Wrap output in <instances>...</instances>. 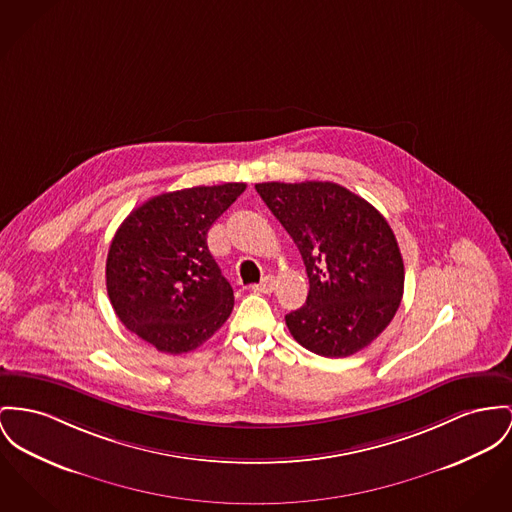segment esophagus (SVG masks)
I'll return each instance as SVG.
<instances>
[{
  "label": "esophagus",
  "mask_w": 512,
  "mask_h": 512,
  "mask_svg": "<svg viewBox=\"0 0 512 512\" xmlns=\"http://www.w3.org/2000/svg\"><path fill=\"white\" fill-rule=\"evenodd\" d=\"M273 287H275V279H273V275H266L258 285H252V291L254 293H272Z\"/></svg>",
  "instance_id": "obj_1"
}]
</instances>
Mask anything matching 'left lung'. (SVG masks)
I'll return each instance as SVG.
<instances>
[{
    "label": "left lung",
    "instance_id": "8db88e82",
    "mask_svg": "<svg viewBox=\"0 0 512 512\" xmlns=\"http://www.w3.org/2000/svg\"><path fill=\"white\" fill-rule=\"evenodd\" d=\"M256 192L307 268V303L285 316L291 336L332 359L367 347L404 295V260L388 221L334 182H262Z\"/></svg>",
    "mask_w": 512,
    "mask_h": 512
}]
</instances>
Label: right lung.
I'll return each instance as SVG.
<instances>
[{"label":"right lung","mask_w":512,"mask_h":512,"mask_svg":"<svg viewBox=\"0 0 512 512\" xmlns=\"http://www.w3.org/2000/svg\"><path fill=\"white\" fill-rule=\"evenodd\" d=\"M246 184L167 192L136 207L110 242L106 291L120 322L161 353L200 347L235 297L207 248V231Z\"/></svg>","instance_id":"right-lung-1"}]
</instances>
